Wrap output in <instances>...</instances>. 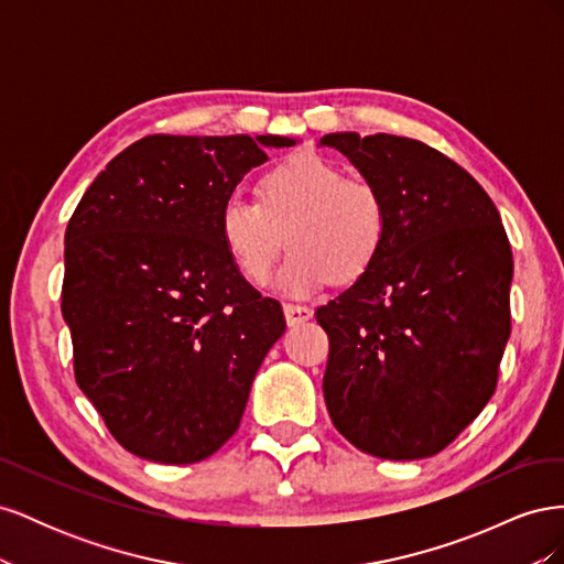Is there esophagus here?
Masks as SVG:
<instances>
[{"label":"esophagus","mask_w":564,"mask_h":564,"mask_svg":"<svg viewBox=\"0 0 564 564\" xmlns=\"http://www.w3.org/2000/svg\"><path fill=\"white\" fill-rule=\"evenodd\" d=\"M284 317L289 327H296V324H303L313 317V308L299 303H284Z\"/></svg>","instance_id":"34e87169"}]
</instances>
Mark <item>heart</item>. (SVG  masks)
Listing matches in <instances>:
<instances>
[{"label":"heart","instance_id":"1","mask_svg":"<svg viewBox=\"0 0 564 564\" xmlns=\"http://www.w3.org/2000/svg\"><path fill=\"white\" fill-rule=\"evenodd\" d=\"M256 197H230L218 218L230 261L256 286L270 280L284 242L292 259L278 278L280 292L308 296L327 282L360 280L388 240L390 214L379 187L346 178L344 169L313 152L268 169Z\"/></svg>","mask_w":564,"mask_h":564}]
</instances>
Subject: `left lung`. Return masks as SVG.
I'll use <instances>...</instances> for the list:
<instances>
[{"label":"left lung","mask_w":564,"mask_h":564,"mask_svg":"<svg viewBox=\"0 0 564 564\" xmlns=\"http://www.w3.org/2000/svg\"><path fill=\"white\" fill-rule=\"evenodd\" d=\"M381 191L390 228L365 275L315 317L329 336L324 402L336 431L379 458L445 449L497 390L510 336L513 253L466 169L390 133H327Z\"/></svg>","instance_id":"left-lung-1"}]
</instances>
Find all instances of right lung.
I'll use <instances>...</instances> for the list:
<instances>
[{
	"label": "right lung",
	"instance_id": "right-lung-1",
	"mask_svg": "<svg viewBox=\"0 0 564 564\" xmlns=\"http://www.w3.org/2000/svg\"><path fill=\"white\" fill-rule=\"evenodd\" d=\"M286 135H145L96 176L65 230L63 319L75 379L127 452L197 464L240 429L284 334L240 275L218 218Z\"/></svg>",
	"mask_w": 564,
	"mask_h": 564
}]
</instances>
